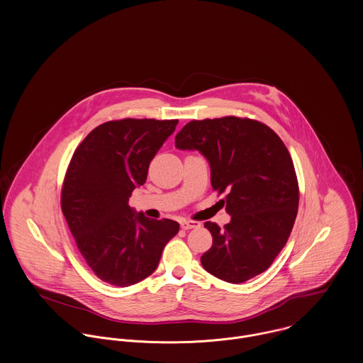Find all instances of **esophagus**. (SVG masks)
Masks as SVG:
<instances>
[{
  "mask_svg": "<svg viewBox=\"0 0 363 363\" xmlns=\"http://www.w3.org/2000/svg\"><path fill=\"white\" fill-rule=\"evenodd\" d=\"M180 225H182L183 230H193V228H199L200 223H196V221H182Z\"/></svg>",
  "mask_w": 363,
  "mask_h": 363,
  "instance_id": "obj_1",
  "label": "esophagus"
}]
</instances>
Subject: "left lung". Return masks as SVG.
Segmentation results:
<instances>
[{
	"instance_id": "left-lung-1",
	"label": "left lung",
	"mask_w": 363,
	"mask_h": 363,
	"mask_svg": "<svg viewBox=\"0 0 363 363\" xmlns=\"http://www.w3.org/2000/svg\"><path fill=\"white\" fill-rule=\"evenodd\" d=\"M180 150H199L211 169L214 190L227 193L231 221H207L213 246L201 256L213 276L243 283L264 272L283 249L298 208L291 156L264 123L224 117L191 121L176 135Z\"/></svg>"
}]
</instances>
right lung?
<instances>
[{
  "instance_id": "1",
  "label": "right lung",
  "mask_w": 363,
  "mask_h": 363,
  "mask_svg": "<svg viewBox=\"0 0 363 363\" xmlns=\"http://www.w3.org/2000/svg\"><path fill=\"white\" fill-rule=\"evenodd\" d=\"M177 122L126 118L101 123L70 160L62 211L80 253L106 283L128 287L150 276L164 245L179 233V223L147 218L128 204Z\"/></svg>"
}]
</instances>
